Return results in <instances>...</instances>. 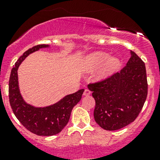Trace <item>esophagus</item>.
<instances>
[{
    "label": "esophagus",
    "mask_w": 160,
    "mask_h": 160,
    "mask_svg": "<svg viewBox=\"0 0 160 160\" xmlns=\"http://www.w3.org/2000/svg\"><path fill=\"white\" fill-rule=\"evenodd\" d=\"M90 93H91V92H90V90L86 89L84 90V92H83V95H84V96H88V95L90 94Z\"/></svg>",
    "instance_id": "obj_1"
}]
</instances>
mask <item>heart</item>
<instances>
[{
	"label": "heart",
	"instance_id": "heart-1",
	"mask_svg": "<svg viewBox=\"0 0 160 160\" xmlns=\"http://www.w3.org/2000/svg\"><path fill=\"white\" fill-rule=\"evenodd\" d=\"M120 59L106 52L96 51L89 53L82 59L80 68L85 73H90L98 69L95 79L98 81L111 77L120 67Z\"/></svg>",
	"mask_w": 160,
	"mask_h": 160
}]
</instances>
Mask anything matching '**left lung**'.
Returning a JSON list of instances; mask_svg holds the SVG:
<instances>
[{
    "label": "left lung",
    "mask_w": 160,
    "mask_h": 160,
    "mask_svg": "<svg viewBox=\"0 0 160 160\" xmlns=\"http://www.w3.org/2000/svg\"><path fill=\"white\" fill-rule=\"evenodd\" d=\"M131 57L120 72L104 81L88 85L95 105V122L108 131L120 129L134 122L147 97L146 66L130 51Z\"/></svg>",
    "instance_id": "8db88e82"
}]
</instances>
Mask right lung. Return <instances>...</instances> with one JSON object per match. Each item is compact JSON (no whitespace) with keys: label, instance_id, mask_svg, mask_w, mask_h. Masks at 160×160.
Returning <instances> with one entry per match:
<instances>
[{"label":"right lung","instance_id":"obj_1","mask_svg":"<svg viewBox=\"0 0 160 160\" xmlns=\"http://www.w3.org/2000/svg\"><path fill=\"white\" fill-rule=\"evenodd\" d=\"M49 47V45H38L25 52L11 70L9 80V101L14 115L28 131L42 136L56 135L63 129L68 123L72 108L80 101L84 91V89L79 90L46 107H35L23 99L18 77L19 66L30 54Z\"/></svg>","mask_w":160,"mask_h":160}]
</instances>
